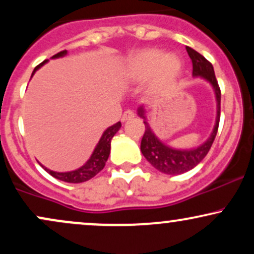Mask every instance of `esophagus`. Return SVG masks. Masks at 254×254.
Instances as JSON below:
<instances>
[{
    "label": "esophagus",
    "instance_id": "esophagus-1",
    "mask_svg": "<svg viewBox=\"0 0 254 254\" xmlns=\"http://www.w3.org/2000/svg\"><path fill=\"white\" fill-rule=\"evenodd\" d=\"M133 117H135V112H133L132 110H127L123 113V117H122V121H123V122L130 121V119H132Z\"/></svg>",
    "mask_w": 254,
    "mask_h": 254
}]
</instances>
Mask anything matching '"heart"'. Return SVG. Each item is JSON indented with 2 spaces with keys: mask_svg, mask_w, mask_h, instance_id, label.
I'll return each instance as SVG.
<instances>
[{
  "mask_svg": "<svg viewBox=\"0 0 254 254\" xmlns=\"http://www.w3.org/2000/svg\"><path fill=\"white\" fill-rule=\"evenodd\" d=\"M183 70V61L174 52L147 49L132 56L125 66V75L132 81H142L150 75L149 88L161 92L174 84Z\"/></svg>",
  "mask_w": 254,
  "mask_h": 254,
  "instance_id": "b5f03b06",
  "label": "heart"
}]
</instances>
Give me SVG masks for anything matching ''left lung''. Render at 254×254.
I'll list each match as a JSON object with an SVG mask.
<instances>
[{
  "label": "left lung",
  "mask_w": 254,
  "mask_h": 254,
  "mask_svg": "<svg viewBox=\"0 0 254 254\" xmlns=\"http://www.w3.org/2000/svg\"><path fill=\"white\" fill-rule=\"evenodd\" d=\"M186 51H188L189 56L192 61V75L193 76L203 77L208 82H210L212 88L215 90V95H216L217 101V117L216 123H215L214 130H212L210 137L208 141L204 142L202 145L196 148V149L190 150H180L174 149V148L168 147L165 143H162L157 137L154 135L151 131L150 127L148 125L147 122H143L145 125L144 135L142 137L141 141V151L143 156L150 162L153 167H155L157 171L162 172L165 174H171V176H176V174H182L185 172L192 170L193 167L199 164L200 161L206 156L208 151L210 150L214 139L216 137L218 130V123H220V113H221V89L218 86L216 76H215L214 66L212 64L203 57L199 52H197L190 46H186ZM138 115L142 118H144V109L141 106L138 109Z\"/></svg>",
  "instance_id": "8db88e82"
}]
</instances>
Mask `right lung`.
Here are the masks:
<instances>
[{
  "label": "right lung",
  "mask_w": 254,
  "mask_h": 254,
  "mask_svg": "<svg viewBox=\"0 0 254 254\" xmlns=\"http://www.w3.org/2000/svg\"><path fill=\"white\" fill-rule=\"evenodd\" d=\"M64 55H66V50L58 52V54L55 55V56H52V58L62 57ZM46 62H48V61H44V62L39 64V65H37L36 68H34L33 72H32V76H33L34 72H36L38 69H39L40 66H42L43 64H45ZM121 127H122L121 122H118V123H116L115 125H112V127H110L109 129L104 131L103 136H101L100 141H99V143L97 144V147H95L94 151H93L92 156L89 157L88 161H87L82 167L77 168V170L71 171V172H64V173L50 171L46 167H44V166H42V167L48 172L49 174H51L52 177H55L56 179L62 180V182L77 184V183H83V182H87V180L92 179L93 177L97 176L99 172L105 167V164H106L107 159H109V155H110L111 139H112V137L116 135V132L121 129Z\"/></svg>",
  "instance_id": "add662e5"
}]
</instances>
